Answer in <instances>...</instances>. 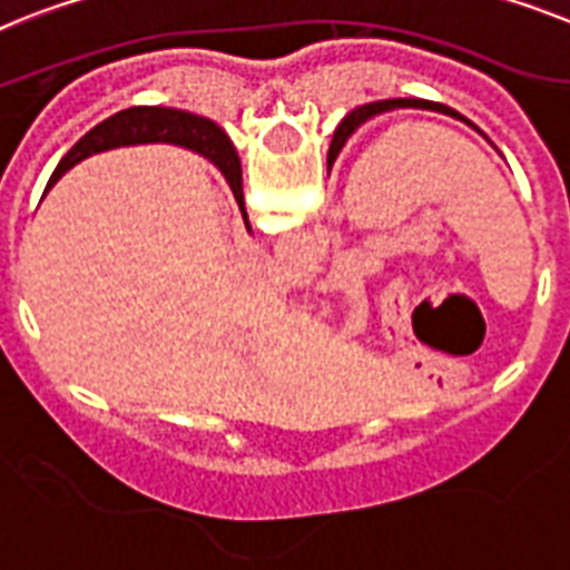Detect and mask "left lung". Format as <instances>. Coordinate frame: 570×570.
Segmentation results:
<instances>
[{"label": "left lung", "instance_id": "obj_1", "mask_svg": "<svg viewBox=\"0 0 570 570\" xmlns=\"http://www.w3.org/2000/svg\"><path fill=\"white\" fill-rule=\"evenodd\" d=\"M432 109V111H444V115H450V118H461L459 111L446 109V106L441 104H432V100H415V97H397V100H377V104H366L360 106V115H377V111H386V109Z\"/></svg>", "mask_w": 570, "mask_h": 570}]
</instances>
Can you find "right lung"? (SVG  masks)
I'll list each match as a JSON object with an SVG mask.
<instances>
[{
	"mask_svg": "<svg viewBox=\"0 0 570 570\" xmlns=\"http://www.w3.org/2000/svg\"><path fill=\"white\" fill-rule=\"evenodd\" d=\"M178 144L187 146L193 153L204 155L210 160L213 167H218V173L225 175L227 184H230L233 196H236L238 210L245 216V196H242V164H238V155L233 149L230 138L225 135L222 126H216L207 118H196V115H187L181 109H164V106H132V109H124L118 115H111L109 120L97 124L91 132L82 135L71 149H68L66 158L57 164L53 169L51 184H57V178H62V173L80 164L82 158H89L95 153H106V149H115V146H129V144Z\"/></svg>",
	"mask_w": 570,
	"mask_h": 570,
	"instance_id": "obj_1",
	"label": "right lung"
}]
</instances>
